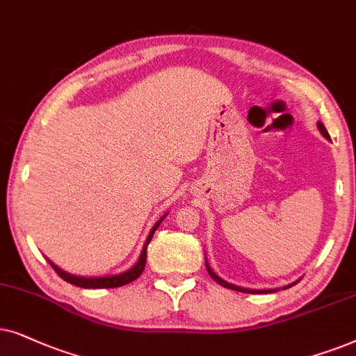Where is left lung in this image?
Masks as SVG:
<instances>
[{"instance_id": "8db88e82", "label": "left lung", "mask_w": 356, "mask_h": 356, "mask_svg": "<svg viewBox=\"0 0 356 356\" xmlns=\"http://www.w3.org/2000/svg\"><path fill=\"white\" fill-rule=\"evenodd\" d=\"M317 129H319V131L322 135L325 136V138H330L329 136V134H327V130H325V127L322 125V123L319 122L317 123ZM205 265H207V270H208V273H210V277L213 278V280H215L216 283H220L221 286H225V288H229V290H234V291H241V293H272V291H277V290H249V288H241V286H236V285H231V283H227V282H225V280H221L220 277H218V275L213 272V270L210 268V265H208L207 262H205ZM291 285H288V286H285V288H290Z\"/></svg>"}]
</instances>
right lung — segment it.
I'll return each instance as SVG.
<instances>
[{
	"mask_svg": "<svg viewBox=\"0 0 356 356\" xmlns=\"http://www.w3.org/2000/svg\"><path fill=\"white\" fill-rule=\"evenodd\" d=\"M163 220V218H161ZM161 225V221H158L154 225L153 229H151V233L148 236V239H146L145 243V248L141 250V255L138 259V262L135 264V267H131L130 270H127V272H123L120 275H108V277H97V278H86V277H76V275H70L63 272V270L56 267L55 264H51L49 260V264L54 267V270L56 273H58V277L63 278L65 282L71 283V285L74 286H81V288H117V286H123L127 285V283H131L136 278L140 277L141 273H143L145 270V265H146V248H148L151 238H153L156 227Z\"/></svg>",
	"mask_w": 356,
	"mask_h": 356,
	"instance_id": "right-lung-1",
	"label": "right lung"
}]
</instances>
